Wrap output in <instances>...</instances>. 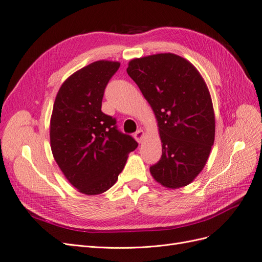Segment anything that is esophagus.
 I'll return each instance as SVG.
<instances>
[{
  "label": "esophagus",
  "instance_id": "34e87169",
  "mask_svg": "<svg viewBox=\"0 0 262 262\" xmlns=\"http://www.w3.org/2000/svg\"><path fill=\"white\" fill-rule=\"evenodd\" d=\"M134 139H136L139 143H141L142 141L144 139V131L143 130H138L136 133H134Z\"/></svg>",
  "mask_w": 262,
  "mask_h": 262
}]
</instances>
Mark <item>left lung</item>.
Returning <instances> with one entry per match:
<instances>
[{"mask_svg": "<svg viewBox=\"0 0 262 262\" xmlns=\"http://www.w3.org/2000/svg\"><path fill=\"white\" fill-rule=\"evenodd\" d=\"M129 76L152 107L162 140V157L149 171L166 188L192 182L207 163L215 137L208 86L191 63L173 53L133 59Z\"/></svg>", "mask_w": 262, "mask_h": 262, "instance_id": "obj_1", "label": "left lung"}]
</instances>
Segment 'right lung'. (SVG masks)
Segmentation results:
<instances>
[{"mask_svg": "<svg viewBox=\"0 0 262 262\" xmlns=\"http://www.w3.org/2000/svg\"><path fill=\"white\" fill-rule=\"evenodd\" d=\"M120 63L100 60L76 71L60 87L50 120V144L55 162L78 191H107L138 147L131 136L117 129L116 119L101 112L110 78Z\"/></svg>", "mask_w": 262, "mask_h": 262, "instance_id": "1", "label": "right lung"}]
</instances>
